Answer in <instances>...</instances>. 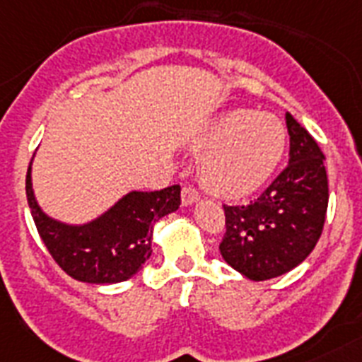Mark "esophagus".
Wrapping results in <instances>:
<instances>
[{
	"mask_svg": "<svg viewBox=\"0 0 362 362\" xmlns=\"http://www.w3.org/2000/svg\"><path fill=\"white\" fill-rule=\"evenodd\" d=\"M197 201H199V191H197L195 187L186 186L182 189V204H184V206H189V204H193V202Z\"/></svg>",
	"mask_w": 362,
	"mask_h": 362,
	"instance_id": "obj_1",
	"label": "esophagus"
}]
</instances>
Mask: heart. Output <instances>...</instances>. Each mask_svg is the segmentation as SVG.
Segmentation results:
<instances>
[{"mask_svg": "<svg viewBox=\"0 0 362 362\" xmlns=\"http://www.w3.org/2000/svg\"><path fill=\"white\" fill-rule=\"evenodd\" d=\"M199 148L208 151L204 184L219 195L245 197L272 178L284 156L286 132L275 115L232 110L211 122Z\"/></svg>", "mask_w": 362, "mask_h": 362, "instance_id": "heart-1", "label": "heart"}]
</instances>
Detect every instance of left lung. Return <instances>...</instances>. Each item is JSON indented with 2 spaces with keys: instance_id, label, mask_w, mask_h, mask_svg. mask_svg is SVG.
<instances>
[{
  "instance_id": "1",
  "label": "left lung",
  "mask_w": 362,
  "mask_h": 362,
  "mask_svg": "<svg viewBox=\"0 0 362 362\" xmlns=\"http://www.w3.org/2000/svg\"><path fill=\"white\" fill-rule=\"evenodd\" d=\"M290 161L257 201L225 210L219 251L228 266L251 281L290 272L316 247L327 214L329 186L324 152L286 113Z\"/></svg>"
}]
</instances>
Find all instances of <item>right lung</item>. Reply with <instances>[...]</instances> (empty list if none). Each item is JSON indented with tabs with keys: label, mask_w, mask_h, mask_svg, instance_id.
<instances>
[{
	"label": "right lung",
	"mask_w": 362,
	"mask_h": 362,
	"mask_svg": "<svg viewBox=\"0 0 362 362\" xmlns=\"http://www.w3.org/2000/svg\"><path fill=\"white\" fill-rule=\"evenodd\" d=\"M31 216L57 266L76 281L90 284L122 283L134 277L152 255V227L178 210L180 186L160 191H132L111 210L87 225H64L48 217L35 201L31 163L25 176Z\"/></svg>",
	"instance_id": "right-lung-1"
}]
</instances>
